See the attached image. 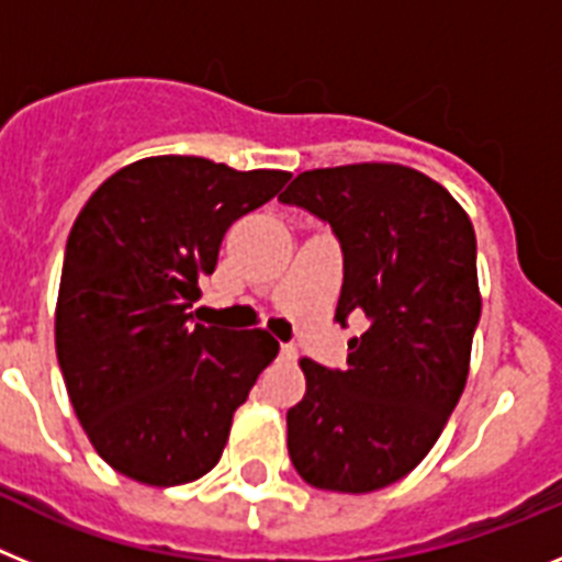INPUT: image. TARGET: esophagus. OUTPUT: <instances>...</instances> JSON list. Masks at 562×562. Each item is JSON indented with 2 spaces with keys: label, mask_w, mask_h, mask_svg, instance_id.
I'll return each mask as SVG.
<instances>
[{
  "label": "esophagus",
  "mask_w": 562,
  "mask_h": 562,
  "mask_svg": "<svg viewBox=\"0 0 562 562\" xmlns=\"http://www.w3.org/2000/svg\"><path fill=\"white\" fill-rule=\"evenodd\" d=\"M281 357H284V360H295L297 349L295 346H290V342H284V346H281Z\"/></svg>",
  "instance_id": "obj_1"
}]
</instances>
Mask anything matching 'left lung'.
Returning <instances> with one entry per match:
<instances>
[{
    "mask_svg": "<svg viewBox=\"0 0 562 562\" xmlns=\"http://www.w3.org/2000/svg\"><path fill=\"white\" fill-rule=\"evenodd\" d=\"M278 200L329 222L342 247L335 321H369L346 371L301 360L290 459L317 490L374 493L430 453L467 385L481 317L473 222L448 188L400 162L312 168Z\"/></svg>",
    "mask_w": 562,
    "mask_h": 562,
    "instance_id": "8db88e82",
    "label": "left lung"
}]
</instances>
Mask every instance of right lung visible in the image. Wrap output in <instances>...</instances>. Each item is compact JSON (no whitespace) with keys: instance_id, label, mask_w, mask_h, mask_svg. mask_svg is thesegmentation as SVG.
<instances>
[{"instance_id":"right-lung-1","label":"right lung","mask_w":562,"mask_h":562,"mask_svg":"<svg viewBox=\"0 0 562 562\" xmlns=\"http://www.w3.org/2000/svg\"><path fill=\"white\" fill-rule=\"evenodd\" d=\"M290 171H236L162 154L101 182L69 231L56 355L83 434L112 470L148 486L211 473L233 414L276 360L267 329L191 326L227 227Z\"/></svg>"}]
</instances>
